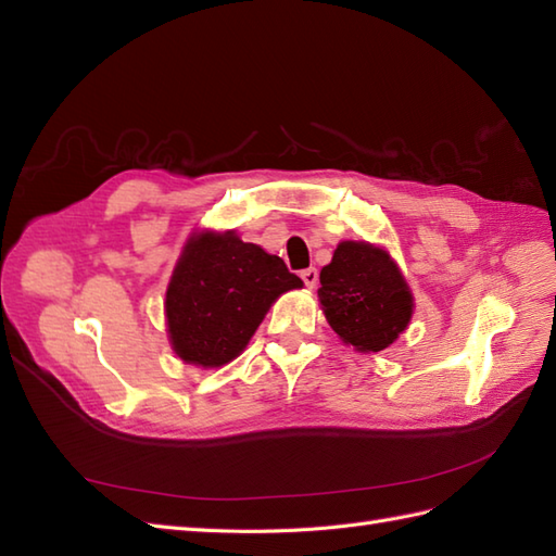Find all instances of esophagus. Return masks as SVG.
<instances>
[{
	"instance_id": "34e87169",
	"label": "esophagus",
	"mask_w": 556,
	"mask_h": 556,
	"mask_svg": "<svg viewBox=\"0 0 556 556\" xmlns=\"http://www.w3.org/2000/svg\"><path fill=\"white\" fill-rule=\"evenodd\" d=\"M301 279L305 281V287H307V289H315V287H317V279H319L317 269H315V267H307V269H303V273H301Z\"/></svg>"
}]
</instances>
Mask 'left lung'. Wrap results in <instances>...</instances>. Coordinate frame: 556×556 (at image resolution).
I'll return each instance as SVG.
<instances>
[{"label":"left lung","mask_w":556,"mask_h":556,"mask_svg":"<svg viewBox=\"0 0 556 556\" xmlns=\"http://www.w3.org/2000/svg\"><path fill=\"white\" fill-rule=\"evenodd\" d=\"M317 289L327 321L363 353H379L403 333L412 293L391 255L365 241H343L321 267Z\"/></svg>","instance_id":"obj_1"}]
</instances>
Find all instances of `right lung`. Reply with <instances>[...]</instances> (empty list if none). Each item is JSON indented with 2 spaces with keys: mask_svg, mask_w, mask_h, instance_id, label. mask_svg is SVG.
<instances>
[{
  "mask_svg": "<svg viewBox=\"0 0 556 556\" xmlns=\"http://www.w3.org/2000/svg\"><path fill=\"white\" fill-rule=\"evenodd\" d=\"M279 255L243 243L235 231L191 237L165 293L167 331L189 365L235 359L283 291L301 289Z\"/></svg>",
  "mask_w": 556,
  "mask_h": 556,
  "instance_id": "right-lung-1",
  "label": "right lung"
}]
</instances>
